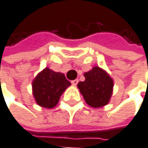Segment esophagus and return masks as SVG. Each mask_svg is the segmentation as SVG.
<instances>
[{
    "instance_id": "obj_1",
    "label": "esophagus",
    "mask_w": 148,
    "mask_h": 148,
    "mask_svg": "<svg viewBox=\"0 0 148 148\" xmlns=\"http://www.w3.org/2000/svg\"><path fill=\"white\" fill-rule=\"evenodd\" d=\"M78 82H79V79H74V80H72L71 81V83H72V85L73 86H77V84H78Z\"/></svg>"
}]
</instances>
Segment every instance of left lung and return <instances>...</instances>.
<instances>
[{
    "instance_id": "left-lung-1",
    "label": "left lung",
    "mask_w": 148,
    "mask_h": 148,
    "mask_svg": "<svg viewBox=\"0 0 148 148\" xmlns=\"http://www.w3.org/2000/svg\"><path fill=\"white\" fill-rule=\"evenodd\" d=\"M85 81L78 83V88L89 106L99 108L106 106L111 99L114 80L104 69L95 66L84 74Z\"/></svg>"
}]
</instances>
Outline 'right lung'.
I'll use <instances>...</instances> for the list:
<instances>
[{
	"mask_svg": "<svg viewBox=\"0 0 148 148\" xmlns=\"http://www.w3.org/2000/svg\"><path fill=\"white\" fill-rule=\"evenodd\" d=\"M71 86L64 74L49 68L36 75L32 82V91L36 103L45 108H53L58 103L62 94Z\"/></svg>",
	"mask_w": 148,
	"mask_h": 148,
	"instance_id": "right-lung-1",
	"label": "right lung"
}]
</instances>
